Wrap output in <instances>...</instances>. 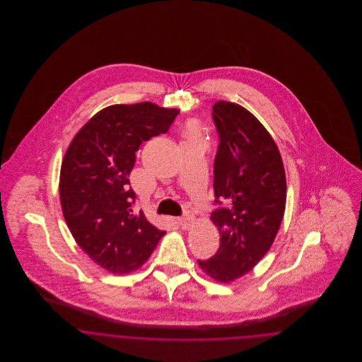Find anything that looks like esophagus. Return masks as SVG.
<instances>
[{
	"label": "esophagus",
	"instance_id": "34e87169",
	"mask_svg": "<svg viewBox=\"0 0 362 362\" xmlns=\"http://www.w3.org/2000/svg\"><path fill=\"white\" fill-rule=\"evenodd\" d=\"M177 224L180 225L182 229H189L194 224V216L191 213H186L185 217L177 218Z\"/></svg>",
	"mask_w": 362,
	"mask_h": 362
}]
</instances>
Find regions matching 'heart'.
I'll use <instances>...</instances> for the list:
<instances>
[{
    "label": "heart",
    "instance_id": "1",
    "mask_svg": "<svg viewBox=\"0 0 362 362\" xmlns=\"http://www.w3.org/2000/svg\"><path fill=\"white\" fill-rule=\"evenodd\" d=\"M194 130H195V126H194V124H189V132H194Z\"/></svg>",
    "mask_w": 362,
    "mask_h": 362
}]
</instances>
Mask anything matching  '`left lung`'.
Wrapping results in <instances>:
<instances>
[{
	"instance_id": "8db88e82",
	"label": "left lung",
	"mask_w": 362,
	"mask_h": 362,
	"mask_svg": "<svg viewBox=\"0 0 362 362\" xmlns=\"http://www.w3.org/2000/svg\"><path fill=\"white\" fill-rule=\"evenodd\" d=\"M220 145L214 160L216 209L210 218L220 248L198 260L207 276L228 284L251 272L276 239L286 205L282 157L264 126L240 104L213 105Z\"/></svg>"
}]
</instances>
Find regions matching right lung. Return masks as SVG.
<instances>
[{
    "label": "right lung",
    "instance_id": "obj_1",
    "mask_svg": "<svg viewBox=\"0 0 362 362\" xmlns=\"http://www.w3.org/2000/svg\"><path fill=\"white\" fill-rule=\"evenodd\" d=\"M177 114L151 102L108 105L78 130L64 156L65 221L86 255L112 274L139 269L165 235L142 211H133L129 175L139 145L167 133Z\"/></svg>",
    "mask_w": 362,
    "mask_h": 362
}]
</instances>
